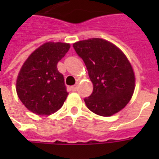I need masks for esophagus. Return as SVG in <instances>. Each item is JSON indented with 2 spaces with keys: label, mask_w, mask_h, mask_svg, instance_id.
<instances>
[{
  "label": "esophagus",
  "mask_w": 159,
  "mask_h": 159,
  "mask_svg": "<svg viewBox=\"0 0 159 159\" xmlns=\"http://www.w3.org/2000/svg\"><path fill=\"white\" fill-rule=\"evenodd\" d=\"M70 90H71L72 92H75V91H76V90H77V85H75V86L70 87Z\"/></svg>",
  "instance_id": "obj_1"
}]
</instances>
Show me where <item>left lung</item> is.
<instances>
[{"instance_id":"obj_1","label":"left lung","mask_w":159,"mask_h":159,"mask_svg":"<svg viewBox=\"0 0 159 159\" xmlns=\"http://www.w3.org/2000/svg\"><path fill=\"white\" fill-rule=\"evenodd\" d=\"M73 47L93 83V93L84 99L88 108L102 117L117 113L129 102L135 88L134 72L126 55L102 38L79 41Z\"/></svg>"}]
</instances>
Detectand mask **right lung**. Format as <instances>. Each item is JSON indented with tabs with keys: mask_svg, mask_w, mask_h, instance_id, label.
<instances>
[{
	"mask_svg": "<svg viewBox=\"0 0 159 159\" xmlns=\"http://www.w3.org/2000/svg\"><path fill=\"white\" fill-rule=\"evenodd\" d=\"M70 48L66 42H45L23 64L16 91L24 106L33 113L48 116L59 110L66 101L68 92L57 64Z\"/></svg>",
	"mask_w": 159,
	"mask_h": 159,
	"instance_id": "1",
	"label": "right lung"
}]
</instances>
